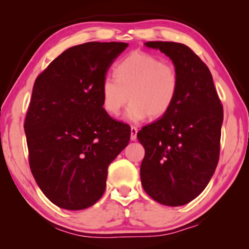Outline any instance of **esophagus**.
Returning a JSON list of instances; mask_svg holds the SVG:
<instances>
[{"instance_id": "1", "label": "esophagus", "mask_w": 249, "mask_h": 249, "mask_svg": "<svg viewBox=\"0 0 249 249\" xmlns=\"http://www.w3.org/2000/svg\"><path fill=\"white\" fill-rule=\"evenodd\" d=\"M137 128L136 127H131L130 128V132H131V135H130V139L131 141H136V139H137Z\"/></svg>"}]
</instances>
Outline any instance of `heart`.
<instances>
[{"instance_id":"obj_1","label":"heart","mask_w":249,"mask_h":249,"mask_svg":"<svg viewBox=\"0 0 249 249\" xmlns=\"http://www.w3.org/2000/svg\"><path fill=\"white\" fill-rule=\"evenodd\" d=\"M180 77L171 63L144 52H134L114 68V77L107 76L101 84L103 108L118 115L127 104L125 118L139 122L147 117L156 120L168 113L179 93Z\"/></svg>"}]
</instances>
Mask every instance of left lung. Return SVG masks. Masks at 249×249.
<instances>
[{"label":"left lung","mask_w":249,"mask_h":249,"mask_svg":"<svg viewBox=\"0 0 249 249\" xmlns=\"http://www.w3.org/2000/svg\"><path fill=\"white\" fill-rule=\"evenodd\" d=\"M145 45L172 60L180 87L168 113L137 134L145 148L142 185L160 204L185 205L205 189L216 169L223 107L209 68L192 49L175 42Z\"/></svg>","instance_id":"8db88e82"}]
</instances>
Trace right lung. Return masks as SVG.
Listing matches in <instances>:
<instances>
[{"label":"right lung","instance_id":"1","mask_svg":"<svg viewBox=\"0 0 249 249\" xmlns=\"http://www.w3.org/2000/svg\"><path fill=\"white\" fill-rule=\"evenodd\" d=\"M127 43L89 42L61 53L38 74L25 119L29 166L61 209L84 210L103 196L107 168L130 127L103 108L101 84Z\"/></svg>","mask_w":249,"mask_h":249}]
</instances>
